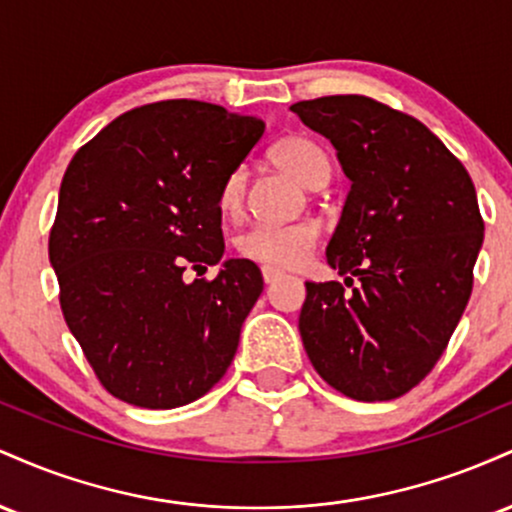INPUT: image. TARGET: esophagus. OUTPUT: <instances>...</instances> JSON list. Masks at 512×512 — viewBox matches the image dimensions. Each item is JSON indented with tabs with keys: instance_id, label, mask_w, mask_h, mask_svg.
Segmentation results:
<instances>
[{
	"instance_id": "34e87169",
	"label": "esophagus",
	"mask_w": 512,
	"mask_h": 512,
	"mask_svg": "<svg viewBox=\"0 0 512 512\" xmlns=\"http://www.w3.org/2000/svg\"><path fill=\"white\" fill-rule=\"evenodd\" d=\"M281 276H284V272H281V269L262 267V279H264V284H274V281L281 279Z\"/></svg>"
}]
</instances>
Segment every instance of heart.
<instances>
[{
	"instance_id": "1",
	"label": "heart",
	"mask_w": 512,
	"mask_h": 512,
	"mask_svg": "<svg viewBox=\"0 0 512 512\" xmlns=\"http://www.w3.org/2000/svg\"><path fill=\"white\" fill-rule=\"evenodd\" d=\"M272 161L291 173L301 185L317 190L330 182V158L315 142L305 137L281 139L272 149ZM219 209L226 216H238L245 202V170L233 168L219 187ZM320 240V226L310 219L291 223H252L236 238L243 257L264 267H298Z\"/></svg>"
}]
</instances>
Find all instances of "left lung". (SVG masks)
<instances>
[{
  "label": "left lung",
  "mask_w": 512,
  "mask_h": 512,
  "mask_svg": "<svg viewBox=\"0 0 512 512\" xmlns=\"http://www.w3.org/2000/svg\"><path fill=\"white\" fill-rule=\"evenodd\" d=\"M351 180L327 262L346 276L305 281L298 330L313 368L358 402L402 397L443 356L484 243L477 190L424 122L366 96L293 103Z\"/></svg>",
  "instance_id": "obj_1"
}]
</instances>
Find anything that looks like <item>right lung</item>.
<instances>
[{
    "mask_svg": "<svg viewBox=\"0 0 512 512\" xmlns=\"http://www.w3.org/2000/svg\"><path fill=\"white\" fill-rule=\"evenodd\" d=\"M260 117L161 101L115 117L76 151L50 231L69 332L110 395L190 404L223 378L262 293L260 267L223 255L219 187L260 142Z\"/></svg>",
    "mask_w": 512,
    "mask_h": 512,
    "instance_id": "right-lung-1",
    "label": "right lung"
}]
</instances>
